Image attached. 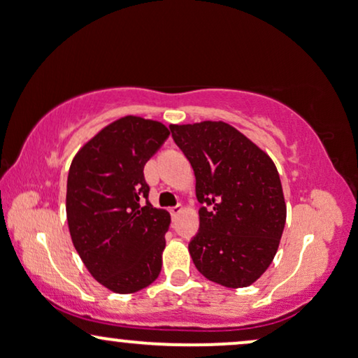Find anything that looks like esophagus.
I'll return each instance as SVG.
<instances>
[{"label":"esophagus","mask_w":358,"mask_h":358,"mask_svg":"<svg viewBox=\"0 0 358 358\" xmlns=\"http://www.w3.org/2000/svg\"><path fill=\"white\" fill-rule=\"evenodd\" d=\"M184 210V207L182 206H180V203H178V206H176V207H173V208H171V215H173V217H178L179 215V213L180 212H182Z\"/></svg>","instance_id":"obj_1"}]
</instances>
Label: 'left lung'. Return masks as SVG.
<instances>
[{
  "label": "left lung",
  "instance_id": "left-lung-1",
  "mask_svg": "<svg viewBox=\"0 0 358 358\" xmlns=\"http://www.w3.org/2000/svg\"><path fill=\"white\" fill-rule=\"evenodd\" d=\"M196 174L199 231L189 253L207 280L247 287L268 270L280 247L286 203L266 152L224 122L171 124Z\"/></svg>",
  "mask_w": 358,
  "mask_h": 358
}]
</instances>
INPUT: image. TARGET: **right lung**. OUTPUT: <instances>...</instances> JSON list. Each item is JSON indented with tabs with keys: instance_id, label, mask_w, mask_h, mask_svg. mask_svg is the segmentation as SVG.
Listing matches in <instances>:
<instances>
[{
	"instance_id": "obj_1",
	"label": "right lung",
	"mask_w": 358,
	"mask_h": 358,
	"mask_svg": "<svg viewBox=\"0 0 358 358\" xmlns=\"http://www.w3.org/2000/svg\"><path fill=\"white\" fill-rule=\"evenodd\" d=\"M168 136L162 123L128 115L85 143L69 169L72 243L90 275L118 294L150 286L161 273L171 215L148 201L143 169Z\"/></svg>"
}]
</instances>
